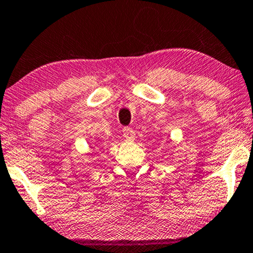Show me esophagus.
<instances>
[{"mask_svg": "<svg viewBox=\"0 0 253 253\" xmlns=\"http://www.w3.org/2000/svg\"><path fill=\"white\" fill-rule=\"evenodd\" d=\"M123 136L126 138V140H134L135 138V131L134 129H131V127H124L123 129Z\"/></svg>", "mask_w": 253, "mask_h": 253, "instance_id": "obj_1", "label": "esophagus"}]
</instances>
